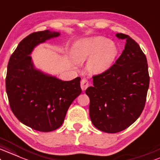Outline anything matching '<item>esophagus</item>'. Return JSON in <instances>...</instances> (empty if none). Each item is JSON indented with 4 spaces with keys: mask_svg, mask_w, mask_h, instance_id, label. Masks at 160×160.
Masks as SVG:
<instances>
[{
    "mask_svg": "<svg viewBox=\"0 0 160 160\" xmlns=\"http://www.w3.org/2000/svg\"><path fill=\"white\" fill-rule=\"evenodd\" d=\"M88 84H89L88 81L86 78H82V81H81V88H82V91H85L87 89Z\"/></svg>",
    "mask_w": 160,
    "mask_h": 160,
    "instance_id": "1",
    "label": "esophagus"
}]
</instances>
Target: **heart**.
<instances>
[{"label": "heart", "instance_id": "heart-1", "mask_svg": "<svg viewBox=\"0 0 160 160\" xmlns=\"http://www.w3.org/2000/svg\"><path fill=\"white\" fill-rule=\"evenodd\" d=\"M118 53L116 43L103 37H95L80 41L72 49L73 58L76 61L82 62L91 58L88 69L94 73L102 72L109 68Z\"/></svg>", "mask_w": 160, "mask_h": 160}]
</instances>
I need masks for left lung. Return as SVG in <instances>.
<instances>
[{"instance_id": "obj_1", "label": "left lung", "mask_w": 160, "mask_h": 160, "mask_svg": "<svg viewBox=\"0 0 160 160\" xmlns=\"http://www.w3.org/2000/svg\"><path fill=\"white\" fill-rule=\"evenodd\" d=\"M116 37L126 41L123 52L108 69L93 76V86L85 91L91 122L108 133L124 130L139 118L150 83L147 58L139 45L124 33Z\"/></svg>"}]
</instances>
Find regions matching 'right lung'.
<instances>
[{"instance_id": "right-lung-1", "label": "right lung", "mask_w": 160, "mask_h": 160, "mask_svg": "<svg viewBox=\"0 0 160 160\" xmlns=\"http://www.w3.org/2000/svg\"><path fill=\"white\" fill-rule=\"evenodd\" d=\"M58 36L48 30L31 33L19 42L7 65L6 91L11 110L20 122L40 132L59 128L82 93L80 77L63 82L33 67L29 55L33 48Z\"/></svg>"}]
</instances>
